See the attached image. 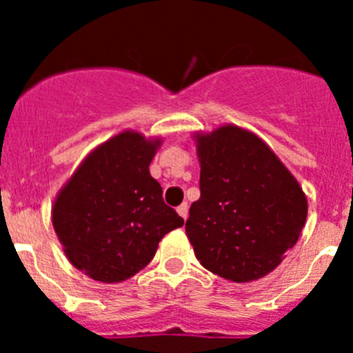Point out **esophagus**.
Listing matches in <instances>:
<instances>
[{
  "mask_svg": "<svg viewBox=\"0 0 353 353\" xmlns=\"http://www.w3.org/2000/svg\"><path fill=\"white\" fill-rule=\"evenodd\" d=\"M176 212H179V214H180V217L187 219V215H189V205L182 203L179 208H176Z\"/></svg>",
  "mask_w": 353,
  "mask_h": 353,
  "instance_id": "obj_1",
  "label": "esophagus"
}]
</instances>
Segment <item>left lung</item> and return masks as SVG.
<instances>
[{
    "label": "left lung",
    "mask_w": 353,
    "mask_h": 353,
    "mask_svg": "<svg viewBox=\"0 0 353 353\" xmlns=\"http://www.w3.org/2000/svg\"><path fill=\"white\" fill-rule=\"evenodd\" d=\"M198 201L185 232L205 269L248 283L272 272L307 215L299 182L258 136L226 125L198 136Z\"/></svg>",
    "instance_id": "8db88e82"
}]
</instances>
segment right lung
<instances>
[{
    "instance_id": "1",
    "label": "right lung",
    "mask_w": 353,
    "mask_h": 353,
    "mask_svg": "<svg viewBox=\"0 0 353 353\" xmlns=\"http://www.w3.org/2000/svg\"><path fill=\"white\" fill-rule=\"evenodd\" d=\"M157 141L121 132L93 150L56 198L52 226L74 267L102 283L129 279L183 219L150 174Z\"/></svg>"
}]
</instances>
